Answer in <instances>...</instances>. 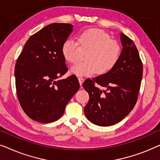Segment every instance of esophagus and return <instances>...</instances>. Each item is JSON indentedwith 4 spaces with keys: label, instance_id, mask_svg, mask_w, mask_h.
Segmentation results:
<instances>
[{
    "label": "esophagus",
    "instance_id": "esophagus-1",
    "mask_svg": "<svg viewBox=\"0 0 160 160\" xmlns=\"http://www.w3.org/2000/svg\"><path fill=\"white\" fill-rule=\"evenodd\" d=\"M84 78L83 77H78V82H79V84H80L81 86L82 85L83 82H84Z\"/></svg>",
    "mask_w": 160,
    "mask_h": 160
}]
</instances>
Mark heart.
Segmentation results:
<instances>
[{"instance_id": "1", "label": "heart", "mask_w": 160, "mask_h": 160, "mask_svg": "<svg viewBox=\"0 0 160 160\" xmlns=\"http://www.w3.org/2000/svg\"><path fill=\"white\" fill-rule=\"evenodd\" d=\"M78 45L82 49H89L84 56L85 61L71 68V73L78 76H89L96 72L106 73L117 65L121 56L122 48L119 42L111 39L107 32L98 28L81 32L77 36V43L70 38L62 43L61 52L68 62L73 64L78 61Z\"/></svg>"}]
</instances>
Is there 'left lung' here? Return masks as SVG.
Listing matches in <instances>:
<instances>
[{
  "label": "left lung",
  "mask_w": 160,
  "mask_h": 160,
  "mask_svg": "<svg viewBox=\"0 0 160 160\" xmlns=\"http://www.w3.org/2000/svg\"><path fill=\"white\" fill-rule=\"evenodd\" d=\"M120 38L123 48L117 65L105 74L87 78L82 84L89 95L85 116L99 126H111L122 121L138 100L143 63L132 39L124 33Z\"/></svg>",
  "instance_id": "8db88e82"
}]
</instances>
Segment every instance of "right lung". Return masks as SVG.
I'll use <instances>...</instances> for the list:
<instances>
[{
	"label": "right lung",
	"mask_w": 160,
	"mask_h": 160,
	"mask_svg": "<svg viewBox=\"0 0 160 160\" xmlns=\"http://www.w3.org/2000/svg\"><path fill=\"white\" fill-rule=\"evenodd\" d=\"M73 30L68 23H52L32 35L15 65V84L19 104L34 121L50 123L60 119L80 87L76 76L57 80L68 68L62 44Z\"/></svg>",
	"instance_id": "obj_1"
}]
</instances>
